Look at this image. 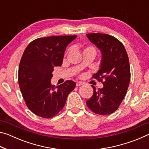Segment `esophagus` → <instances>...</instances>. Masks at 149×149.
I'll list each match as a JSON object with an SVG mask.
<instances>
[{
    "mask_svg": "<svg viewBox=\"0 0 149 149\" xmlns=\"http://www.w3.org/2000/svg\"><path fill=\"white\" fill-rule=\"evenodd\" d=\"M83 83L82 82H80V81H79V82H77L76 83V86L77 87H78V86H81V85H83Z\"/></svg>",
    "mask_w": 149,
    "mask_h": 149,
    "instance_id": "1",
    "label": "esophagus"
}]
</instances>
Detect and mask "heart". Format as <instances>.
Returning <instances> with one entry per match:
<instances>
[{"label": "heart", "mask_w": 149, "mask_h": 149, "mask_svg": "<svg viewBox=\"0 0 149 149\" xmlns=\"http://www.w3.org/2000/svg\"><path fill=\"white\" fill-rule=\"evenodd\" d=\"M84 52H93V54H95V55L96 54V52H97V50H96L95 47L93 46H87L84 49Z\"/></svg>", "instance_id": "1"}]
</instances>
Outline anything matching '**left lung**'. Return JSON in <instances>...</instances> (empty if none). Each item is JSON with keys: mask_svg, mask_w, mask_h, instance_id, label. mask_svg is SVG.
Returning <instances> with one entry per match:
<instances>
[{"mask_svg": "<svg viewBox=\"0 0 149 149\" xmlns=\"http://www.w3.org/2000/svg\"><path fill=\"white\" fill-rule=\"evenodd\" d=\"M86 35L101 52L100 69L93 77L103 84V88L97 91L91 85L93 95L86 104L95 114H112L120 107L130 85L131 74L127 52L122 42L112 35L104 33Z\"/></svg>", "mask_w": 149, "mask_h": 149, "instance_id": "1", "label": "left lung"}]
</instances>
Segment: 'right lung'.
Returning a JSON list of instances; mask_svg holds the SVG:
<instances>
[{
    "label": "right lung",
    "mask_w": 149,
    "mask_h": 149,
    "mask_svg": "<svg viewBox=\"0 0 149 149\" xmlns=\"http://www.w3.org/2000/svg\"><path fill=\"white\" fill-rule=\"evenodd\" d=\"M77 35L38 38L27 45L20 60L18 84L27 107L35 115L50 118L64 108L75 83H50L54 66H61L65 49Z\"/></svg>",
    "instance_id": "right-lung-1"
}]
</instances>
